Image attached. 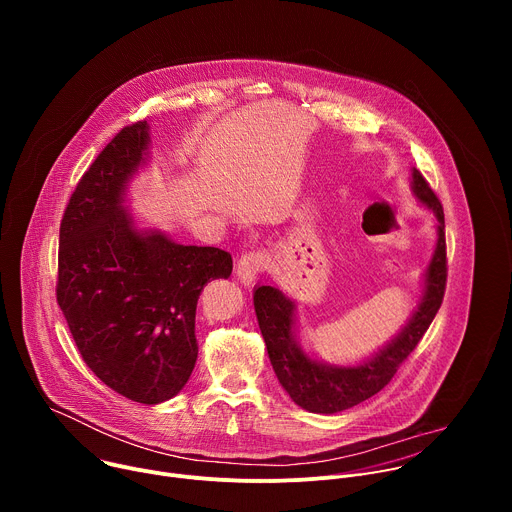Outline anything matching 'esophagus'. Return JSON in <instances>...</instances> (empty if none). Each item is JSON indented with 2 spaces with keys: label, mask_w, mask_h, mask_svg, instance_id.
<instances>
[{
  "label": "esophagus",
  "mask_w": 512,
  "mask_h": 512,
  "mask_svg": "<svg viewBox=\"0 0 512 512\" xmlns=\"http://www.w3.org/2000/svg\"><path fill=\"white\" fill-rule=\"evenodd\" d=\"M267 257L261 251H249L245 255H241L239 263H237V275L243 283H253L257 279V275L265 269Z\"/></svg>",
  "instance_id": "obj_1"
}]
</instances>
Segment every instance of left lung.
<instances>
[{
	"mask_svg": "<svg viewBox=\"0 0 512 512\" xmlns=\"http://www.w3.org/2000/svg\"><path fill=\"white\" fill-rule=\"evenodd\" d=\"M411 176L413 194L421 204L431 208L437 218V245L425 271V287L417 310L405 328L373 358L356 367H332V364L310 358L294 338L296 304L277 287L259 285L255 289V314L273 371L287 395L306 411L324 415L338 413L385 389L442 306L448 279L444 206L419 170L413 168Z\"/></svg>",
	"mask_w": 512,
	"mask_h": 512,
	"instance_id": "left-lung-1",
	"label": "left lung"
}]
</instances>
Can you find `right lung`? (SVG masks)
<instances>
[{
	"label": "right lung",
	"mask_w": 512,
	"mask_h": 512,
	"mask_svg": "<svg viewBox=\"0 0 512 512\" xmlns=\"http://www.w3.org/2000/svg\"><path fill=\"white\" fill-rule=\"evenodd\" d=\"M148 143L145 121L123 127L72 192L56 302L87 367L115 393L158 405L188 383L198 298L208 281L231 275L233 257L135 227L123 198Z\"/></svg>",
	"instance_id": "obj_1"
}]
</instances>
